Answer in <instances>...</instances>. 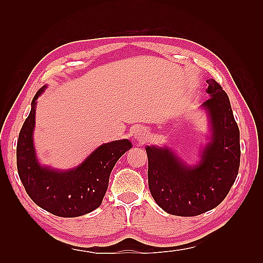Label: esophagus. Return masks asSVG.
Masks as SVG:
<instances>
[{
	"mask_svg": "<svg viewBox=\"0 0 263 263\" xmlns=\"http://www.w3.org/2000/svg\"><path fill=\"white\" fill-rule=\"evenodd\" d=\"M133 138L139 142H144L149 139V132L146 127L139 126L136 128L135 132H133Z\"/></svg>",
	"mask_w": 263,
	"mask_h": 263,
	"instance_id": "esophagus-1",
	"label": "esophagus"
}]
</instances>
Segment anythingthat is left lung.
Returning a JSON list of instances; mask_svg holds the SVG:
<instances>
[{
  "mask_svg": "<svg viewBox=\"0 0 263 263\" xmlns=\"http://www.w3.org/2000/svg\"><path fill=\"white\" fill-rule=\"evenodd\" d=\"M206 83L209 99L201 109L208 133L205 143L199 148L198 160L189 164L167 144L146 147L150 193L167 214L191 217L216 208L238 174L239 130L230 99L214 79Z\"/></svg>",
  "mask_w": 263,
  "mask_h": 263,
  "instance_id": "obj_1",
  "label": "left lung"
}]
</instances>
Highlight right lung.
Here are the masks:
<instances>
[{"mask_svg":"<svg viewBox=\"0 0 263 263\" xmlns=\"http://www.w3.org/2000/svg\"><path fill=\"white\" fill-rule=\"evenodd\" d=\"M43 86L32 98L30 113L19 133L16 167L30 199L42 209L59 217H79L97 209L107 191L111 170L132 143L127 139L100 144L79 165L60 170L43 165L37 157L33 131L37 99Z\"/></svg>","mask_w":263,"mask_h":263,"instance_id":"1","label":"right lung"}]
</instances>
